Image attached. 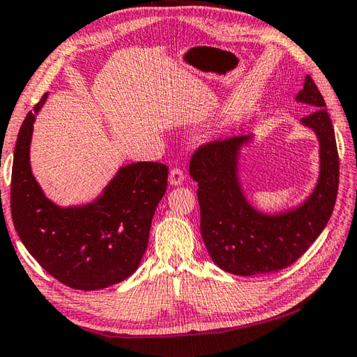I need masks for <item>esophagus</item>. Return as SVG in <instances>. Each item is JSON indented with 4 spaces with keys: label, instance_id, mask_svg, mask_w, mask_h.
I'll list each match as a JSON object with an SVG mask.
<instances>
[{
    "label": "esophagus",
    "instance_id": "34e87169",
    "mask_svg": "<svg viewBox=\"0 0 357 357\" xmlns=\"http://www.w3.org/2000/svg\"><path fill=\"white\" fill-rule=\"evenodd\" d=\"M185 180V172L182 167H172L171 172H169V183L177 186V185H182Z\"/></svg>",
    "mask_w": 357,
    "mask_h": 357
}]
</instances>
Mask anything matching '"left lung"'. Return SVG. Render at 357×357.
<instances>
[{"mask_svg":"<svg viewBox=\"0 0 357 357\" xmlns=\"http://www.w3.org/2000/svg\"><path fill=\"white\" fill-rule=\"evenodd\" d=\"M298 102L314 109L301 121L320 141L321 171L315 191L301 207L282 215H261L243 196L236 155L249 136H232L199 146L190 161L197 182L201 234L215 264L238 276L274 273L290 266L326 227L339 190V152L324 98L310 75Z\"/></svg>","mask_w":357,"mask_h":357,"instance_id":"obj_1","label":"left lung"}]
</instances>
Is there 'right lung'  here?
Listing matches in <instances>:
<instances>
[{
    "label": "right lung",
    "instance_id": "1",
    "mask_svg": "<svg viewBox=\"0 0 357 357\" xmlns=\"http://www.w3.org/2000/svg\"><path fill=\"white\" fill-rule=\"evenodd\" d=\"M29 111L17 137L10 180V213L24 248L61 284L100 290L135 273L149 245L156 205L167 188L169 167L141 161L122 167L103 196L84 207L59 208L31 174Z\"/></svg>",
    "mask_w": 357,
    "mask_h": 357
}]
</instances>
